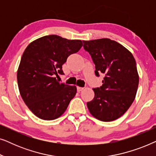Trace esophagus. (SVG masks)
<instances>
[{"label":"esophagus","mask_w":156,"mask_h":156,"mask_svg":"<svg viewBox=\"0 0 156 156\" xmlns=\"http://www.w3.org/2000/svg\"><path fill=\"white\" fill-rule=\"evenodd\" d=\"M77 91L78 92H80V91H82V90H84V87H77Z\"/></svg>","instance_id":"1"}]
</instances>
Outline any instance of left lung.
Masks as SVG:
<instances>
[{
	"mask_svg": "<svg viewBox=\"0 0 156 156\" xmlns=\"http://www.w3.org/2000/svg\"><path fill=\"white\" fill-rule=\"evenodd\" d=\"M84 50L95 65V74H104L102 86L93 89L94 98L87 102L91 114L102 121H112L129 109L137 92L138 76L131 52L108 38L83 41Z\"/></svg>",
	"mask_w": 156,
	"mask_h": 156,
	"instance_id": "8db88e82",
	"label": "left lung"
}]
</instances>
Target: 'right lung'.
I'll return each mask as SVG.
<instances>
[{
    "label": "right lung",
    "mask_w": 156,
    "mask_h": 156,
    "mask_svg": "<svg viewBox=\"0 0 156 156\" xmlns=\"http://www.w3.org/2000/svg\"><path fill=\"white\" fill-rule=\"evenodd\" d=\"M83 45L80 40L50 35L34 40L21 57L17 72L19 91L29 109L43 120L62 116L76 93V86L57 82L62 65Z\"/></svg>",
    "instance_id": "add662e5"
}]
</instances>
